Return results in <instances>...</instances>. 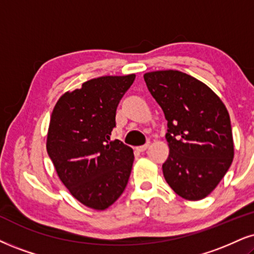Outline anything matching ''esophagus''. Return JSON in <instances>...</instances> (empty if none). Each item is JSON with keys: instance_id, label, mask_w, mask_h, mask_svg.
Here are the masks:
<instances>
[{"instance_id": "obj_1", "label": "esophagus", "mask_w": 254, "mask_h": 254, "mask_svg": "<svg viewBox=\"0 0 254 254\" xmlns=\"http://www.w3.org/2000/svg\"><path fill=\"white\" fill-rule=\"evenodd\" d=\"M148 143H146V145H143V146H139V147H135V149L137 152H140V153H142V152H145L147 148H148Z\"/></svg>"}]
</instances>
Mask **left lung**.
<instances>
[{
    "mask_svg": "<svg viewBox=\"0 0 254 254\" xmlns=\"http://www.w3.org/2000/svg\"><path fill=\"white\" fill-rule=\"evenodd\" d=\"M143 79L167 120L170 155L162 165L166 181L181 198L203 199L233 161L227 109L209 87L183 71H151Z\"/></svg>",
    "mask_w": 254,
    "mask_h": 254,
    "instance_id": "obj_1",
    "label": "left lung"
}]
</instances>
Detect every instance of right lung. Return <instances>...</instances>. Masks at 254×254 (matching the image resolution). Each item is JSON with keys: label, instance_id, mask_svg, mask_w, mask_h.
<instances>
[{"label": "right lung", "instance_id": "right-lung-1", "mask_svg": "<svg viewBox=\"0 0 254 254\" xmlns=\"http://www.w3.org/2000/svg\"><path fill=\"white\" fill-rule=\"evenodd\" d=\"M135 75L101 76L67 92L53 109L47 152L60 180L87 207L108 208L125 189L133 149L111 140L117 107Z\"/></svg>", "mask_w": 254, "mask_h": 254}]
</instances>
